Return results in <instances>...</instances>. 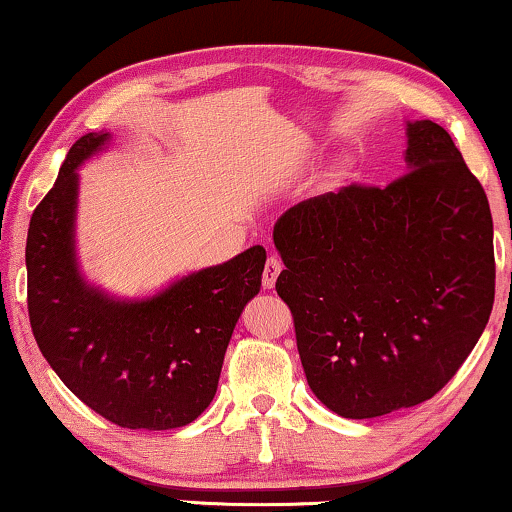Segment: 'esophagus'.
<instances>
[{
	"mask_svg": "<svg viewBox=\"0 0 512 512\" xmlns=\"http://www.w3.org/2000/svg\"><path fill=\"white\" fill-rule=\"evenodd\" d=\"M282 268H284V265L277 256H270L268 261H265V270H263V286H265V289H272V286H275Z\"/></svg>",
	"mask_w": 512,
	"mask_h": 512,
	"instance_id": "esophagus-1",
	"label": "esophagus"
}]
</instances>
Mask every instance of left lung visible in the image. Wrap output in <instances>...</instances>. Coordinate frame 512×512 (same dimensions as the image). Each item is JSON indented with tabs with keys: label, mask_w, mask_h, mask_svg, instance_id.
Here are the masks:
<instances>
[{
	"label": "left lung",
	"mask_w": 512,
	"mask_h": 512,
	"mask_svg": "<svg viewBox=\"0 0 512 512\" xmlns=\"http://www.w3.org/2000/svg\"><path fill=\"white\" fill-rule=\"evenodd\" d=\"M408 172L352 184L279 216L289 305L314 396L347 419L436 396L457 375L494 305V226L485 188L452 137L408 123Z\"/></svg>",
	"instance_id": "obj_1"
}]
</instances>
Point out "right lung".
<instances>
[{
    "label": "right lung",
    "instance_id": "right-lung-1",
    "mask_svg": "<svg viewBox=\"0 0 512 512\" xmlns=\"http://www.w3.org/2000/svg\"><path fill=\"white\" fill-rule=\"evenodd\" d=\"M107 132L83 135L27 230V312L34 340L74 396L123 429L198 419L219 387L244 305L261 291L265 249L181 277L158 296L114 300L83 282L74 254L79 167Z\"/></svg>",
    "mask_w": 512,
    "mask_h": 512
}]
</instances>
